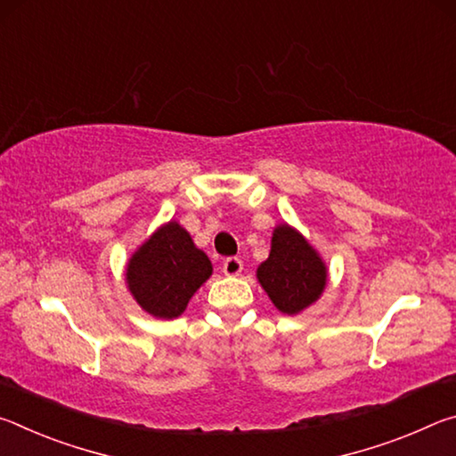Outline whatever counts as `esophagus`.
I'll use <instances>...</instances> for the list:
<instances>
[{
    "mask_svg": "<svg viewBox=\"0 0 456 456\" xmlns=\"http://www.w3.org/2000/svg\"><path fill=\"white\" fill-rule=\"evenodd\" d=\"M243 272V261L239 257H227L223 261V273L225 275H239Z\"/></svg>",
    "mask_w": 456,
    "mask_h": 456,
    "instance_id": "34e87169",
    "label": "esophagus"
}]
</instances>
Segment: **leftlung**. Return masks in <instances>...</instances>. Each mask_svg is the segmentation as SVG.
Returning <instances> with one entry per match:
<instances>
[{"instance_id":"1","label":"left lung","mask_w":456,"mask_h":456,"mask_svg":"<svg viewBox=\"0 0 456 456\" xmlns=\"http://www.w3.org/2000/svg\"><path fill=\"white\" fill-rule=\"evenodd\" d=\"M257 280L277 310L293 315L322 296L326 265L296 229L280 225L273 231L272 253L257 269Z\"/></svg>"}]
</instances>
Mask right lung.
<instances>
[{
    "mask_svg": "<svg viewBox=\"0 0 456 456\" xmlns=\"http://www.w3.org/2000/svg\"><path fill=\"white\" fill-rule=\"evenodd\" d=\"M213 272L209 257L197 249L179 223L160 227L128 261L126 283L144 312L173 320Z\"/></svg>",
    "mask_w": 456,
    "mask_h": 456,
    "instance_id": "right-lung-1",
    "label": "right lung"
}]
</instances>
